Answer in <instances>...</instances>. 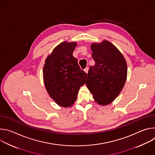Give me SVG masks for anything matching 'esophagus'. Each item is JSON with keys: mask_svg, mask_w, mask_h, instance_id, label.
I'll use <instances>...</instances> for the list:
<instances>
[{"mask_svg": "<svg viewBox=\"0 0 155 155\" xmlns=\"http://www.w3.org/2000/svg\"><path fill=\"white\" fill-rule=\"evenodd\" d=\"M88 70H89V68H86L84 69V72H86V73L87 74V72H88Z\"/></svg>", "mask_w": 155, "mask_h": 155, "instance_id": "esophagus-1", "label": "esophagus"}]
</instances>
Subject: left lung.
<instances>
[{"label":"left lung","mask_w":155,"mask_h":155,"mask_svg":"<svg viewBox=\"0 0 155 155\" xmlns=\"http://www.w3.org/2000/svg\"><path fill=\"white\" fill-rule=\"evenodd\" d=\"M91 49L95 64L90 67L86 84L94 101L107 105L123 90L127 74V63L120 50L108 40L93 43Z\"/></svg>","instance_id":"8db88e82"}]
</instances>
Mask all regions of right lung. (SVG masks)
Returning <instances> with one entry per match:
<instances>
[{"label": "right lung", "mask_w": 155, "mask_h": 155, "mask_svg": "<svg viewBox=\"0 0 155 155\" xmlns=\"http://www.w3.org/2000/svg\"><path fill=\"white\" fill-rule=\"evenodd\" d=\"M76 41H63L56 46L45 59L43 77L46 90L59 106L72 107L87 74L80 69L72 55Z\"/></svg>", "instance_id": "1"}]
</instances>
